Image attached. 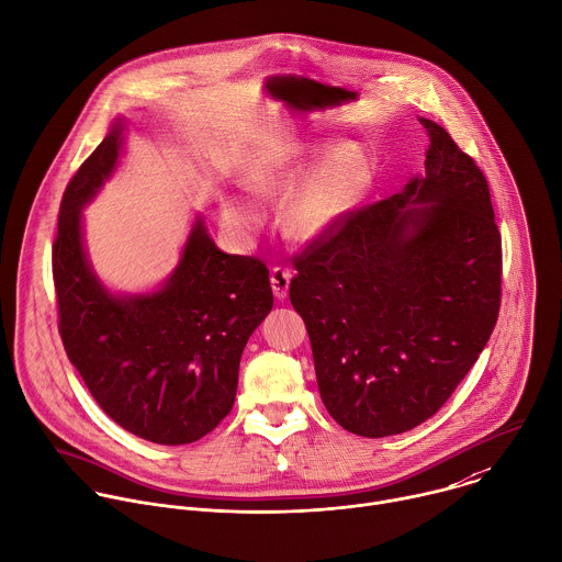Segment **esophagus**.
<instances>
[{
    "label": "esophagus",
    "mask_w": 562,
    "mask_h": 562,
    "mask_svg": "<svg viewBox=\"0 0 562 562\" xmlns=\"http://www.w3.org/2000/svg\"><path fill=\"white\" fill-rule=\"evenodd\" d=\"M290 281H292V272L285 268H272L270 272V283H272V292L279 301H283L288 296L290 290Z\"/></svg>",
    "instance_id": "1"
}]
</instances>
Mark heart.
Instances as JSON below:
<instances>
[{
  "mask_svg": "<svg viewBox=\"0 0 562 562\" xmlns=\"http://www.w3.org/2000/svg\"><path fill=\"white\" fill-rule=\"evenodd\" d=\"M367 184L369 165L358 147L338 145L327 151V145L310 140L281 147L246 176L257 198H281L295 189L281 211V226L303 244L329 237L356 209ZM222 215L241 235L261 224V209L248 195H224Z\"/></svg>",
  "mask_w": 562,
  "mask_h": 562,
  "instance_id": "b5f03b06",
  "label": "heart"
}]
</instances>
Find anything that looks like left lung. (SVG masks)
Here are the masks:
<instances>
[{
	"instance_id": "left-lung-1",
	"label": "left lung",
	"mask_w": 562,
	"mask_h": 562,
	"mask_svg": "<svg viewBox=\"0 0 562 562\" xmlns=\"http://www.w3.org/2000/svg\"><path fill=\"white\" fill-rule=\"evenodd\" d=\"M419 123L424 173L294 259L290 301L310 334L321 400L362 437L432 417L476 362L501 305L487 182L443 127Z\"/></svg>"
}]
</instances>
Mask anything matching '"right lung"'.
Segmentation results:
<instances>
[{
    "mask_svg": "<svg viewBox=\"0 0 562 562\" xmlns=\"http://www.w3.org/2000/svg\"><path fill=\"white\" fill-rule=\"evenodd\" d=\"M125 119L70 180L53 246L59 331L99 406L165 446L198 441L233 408L239 360L272 310L268 268L226 255L195 217L176 270L151 292H112L92 270L83 209L119 167Z\"/></svg>",
    "mask_w": 562,
    "mask_h": 562,
    "instance_id": "obj_1",
    "label": "right lung"
}]
</instances>
